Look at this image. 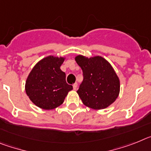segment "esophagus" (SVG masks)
<instances>
[{"instance_id": "34e87169", "label": "esophagus", "mask_w": 151, "mask_h": 151, "mask_svg": "<svg viewBox=\"0 0 151 151\" xmlns=\"http://www.w3.org/2000/svg\"><path fill=\"white\" fill-rule=\"evenodd\" d=\"M77 83H75L74 85H73V89H74V90H77Z\"/></svg>"}]
</instances>
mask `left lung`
Listing matches in <instances>:
<instances>
[{
    "label": "left lung",
    "mask_w": 151,
    "mask_h": 151,
    "mask_svg": "<svg viewBox=\"0 0 151 151\" xmlns=\"http://www.w3.org/2000/svg\"><path fill=\"white\" fill-rule=\"evenodd\" d=\"M75 61L83 70V82L77 93L83 104L93 109H103L112 104L119 95L120 81L111 64L99 55H78Z\"/></svg>",
    "instance_id": "obj_1"
}]
</instances>
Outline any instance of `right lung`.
Wrapping results in <instances>:
<instances>
[{
  "instance_id": "right-lung-1",
  "label": "right lung",
  "mask_w": 151,
  "mask_h": 151,
  "mask_svg": "<svg viewBox=\"0 0 151 151\" xmlns=\"http://www.w3.org/2000/svg\"><path fill=\"white\" fill-rule=\"evenodd\" d=\"M65 59V57L48 55L36 63L29 72L25 90L36 106L45 110L57 108L73 89L66 83L65 73L60 68Z\"/></svg>"
}]
</instances>
